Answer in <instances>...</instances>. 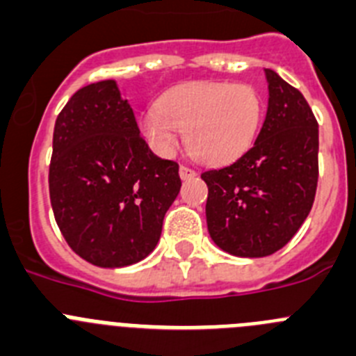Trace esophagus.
Instances as JSON below:
<instances>
[{
    "mask_svg": "<svg viewBox=\"0 0 356 356\" xmlns=\"http://www.w3.org/2000/svg\"><path fill=\"white\" fill-rule=\"evenodd\" d=\"M179 174H181L182 181H188V179L197 177V172H195L193 168H190V166H186V165H182L181 168H179Z\"/></svg>",
    "mask_w": 356,
    "mask_h": 356,
    "instance_id": "1",
    "label": "esophagus"
}]
</instances>
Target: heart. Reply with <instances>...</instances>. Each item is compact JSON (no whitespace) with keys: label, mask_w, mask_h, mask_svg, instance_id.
Here are the masks:
<instances>
[{"label":"heart","mask_w":356,"mask_h":356,"mask_svg":"<svg viewBox=\"0 0 356 356\" xmlns=\"http://www.w3.org/2000/svg\"><path fill=\"white\" fill-rule=\"evenodd\" d=\"M262 120V97L245 83L195 81L179 85L142 117V129L159 154L168 156L188 131L191 154L207 165L238 159L255 142Z\"/></svg>","instance_id":"1"}]
</instances>
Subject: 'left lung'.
I'll use <instances>...</instances> for the list:
<instances>
[{"mask_svg": "<svg viewBox=\"0 0 356 356\" xmlns=\"http://www.w3.org/2000/svg\"><path fill=\"white\" fill-rule=\"evenodd\" d=\"M268 113L257 140L230 165L202 174L211 238L236 257H266L286 246L312 209L319 127L298 88L271 69Z\"/></svg>", "mask_w": 356, "mask_h": 356, "instance_id": "1", "label": "left lung"}]
</instances>
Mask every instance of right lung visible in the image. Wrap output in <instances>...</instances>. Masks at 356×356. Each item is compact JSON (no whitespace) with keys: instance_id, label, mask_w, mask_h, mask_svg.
Wrapping results in <instances>:
<instances>
[{"instance_id":"right-lung-1","label":"right lung","mask_w":356,"mask_h":356,"mask_svg":"<svg viewBox=\"0 0 356 356\" xmlns=\"http://www.w3.org/2000/svg\"><path fill=\"white\" fill-rule=\"evenodd\" d=\"M179 191V165L149 149L113 79L69 99L54 124L49 197L79 257L101 268L145 259Z\"/></svg>"}]
</instances>
